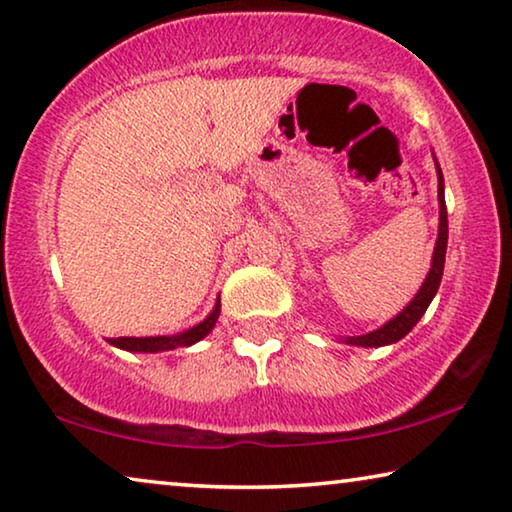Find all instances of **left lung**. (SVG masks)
Listing matches in <instances>:
<instances>
[{
    "mask_svg": "<svg viewBox=\"0 0 512 512\" xmlns=\"http://www.w3.org/2000/svg\"><path fill=\"white\" fill-rule=\"evenodd\" d=\"M437 200H440V232H437V241H435V250H433V264L431 271H428L424 285L417 291V296L410 300L408 307L401 314H396L392 321H387L385 326H380L378 330L367 332V335L360 337H346V344L353 346H362V348H376V346H387L403 339L408 332L417 326L421 316L428 310L431 300L435 298L437 289H440L442 282V273H444V257H446V241H449V221H446V202H444V177H442V168L437 166Z\"/></svg>",
    "mask_w": 512,
    "mask_h": 512,
    "instance_id": "obj_1",
    "label": "left lung"
}]
</instances>
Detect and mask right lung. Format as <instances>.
Segmentation results:
<instances>
[{
	"mask_svg": "<svg viewBox=\"0 0 512 512\" xmlns=\"http://www.w3.org/2000/svg\"><path fill=\"white\" fill-rule=\"evenodd\" d=\"M218 314H221V300H216V307L212 314L207 316L205 321L198 323V326L189 328L186 332H180V335H164V337H113L107 339L111 346L123 348V351H132V353H161V351H173V348L180 346H191L200 342L202 337H207L212 328L216 326Z\"/></svg>",
	"mask_w": 512,
	"mask_h": 512,
	"instance_id": "1",
	"label": "right lung"
}]
</instances>
